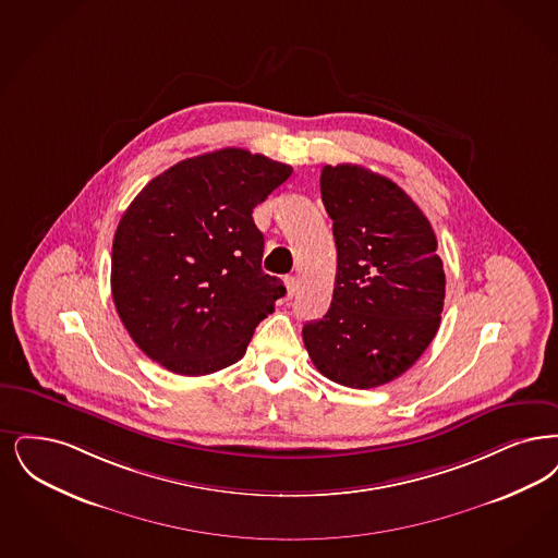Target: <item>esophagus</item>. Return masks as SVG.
<instances>
[{"label":"esophagus","instance_id":"34e87169","mask_svg":"<svg viewBox=\"0 0 558 558\" xmlns=\"http://www.w3.org/2000/svg\"><path fill=\"white\" fill-rule=\"evenodd\" d=\"M284 284H287V294H289V299H292V296H294V292L299 289V280H296L294 276H287V278H284Z\"/></svg>","mask_w":558,"mask_h":558}]
</instances>
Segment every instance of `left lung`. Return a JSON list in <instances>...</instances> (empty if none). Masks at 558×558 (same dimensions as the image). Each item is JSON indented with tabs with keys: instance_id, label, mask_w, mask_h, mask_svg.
I'll list each match as a JSON object with an SVG mask.
<instances>
[{
	"instance_id": "obj_1",
	"label": "left lung",
	"mask_w": 558,
	"mask_h": 558,
	"mask_svg": "<svg viewBox=\"0 0 558 558\" xmlns=\"http://www.w3.org/2000/svg\"><path fill=\"white\" fill-rule=\"evenodd\" d=\"M319 186L338 253L335 294L328 313L305 324L303 342L326 378L376 388L404 374L438 332V241L415 201L363 166H324Z\"/></svg>"
}]
</instances>
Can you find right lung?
<instances>
[{
  "mask_svg": "<svg viewBox=\"0 0 558 558\" xmlns=\"http://www.w3.org/2000/svg\"><path fill=\"white\" fill-rule=\"evenodd\" d=\"M290 174L289 163L226 147L179 161L134 197L113 234L112 296L147 357L205 376L245 355L287 292L262 269L251 214Z\"/></svg>",
  "mask_w": 558,
  "mask_h": 558,
  "instance_id": "add662e5",
  "label": "right lung"
}]
</instances>
